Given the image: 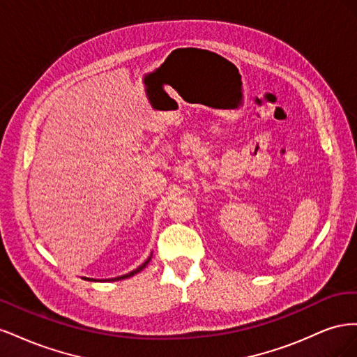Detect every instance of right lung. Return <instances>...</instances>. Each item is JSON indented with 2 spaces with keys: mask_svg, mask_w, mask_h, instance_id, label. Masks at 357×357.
<instances>
[{
  "mask_svg": "<svg viewBox=\"0 0 357 357\" xmlns=\"http://www.w3.org/2000/svg\"><path fill=\"white\" fill-rule=\"evenodd\" d=\"M150 259H152V255H150L149 257H147V261L144 262V264H142V265H139L137 269H134V271H131V273H128V274H125V275H119V277H114V278H109V280H107V282H119V280H123V278H129V277H132V275H135L137 273H139V271H143V269L146 268V265L150 262ZM84 280H88V282H91V280L89 278H86L84 277ZM93 282H95V280H93Z\"/></svg>",
  "mask_w": 357,
  "mask_h": 357,
  "instance_id": "add662e5",
  "label": "right lung"
}]
</instances>
